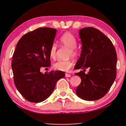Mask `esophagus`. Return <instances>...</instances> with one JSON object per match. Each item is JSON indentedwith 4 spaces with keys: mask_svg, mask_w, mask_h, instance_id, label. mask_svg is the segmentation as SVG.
Masks as SVG:
<instances>
[{
    "mask_svg": "<svg viewBox=\"0 0 126 126\" xmlns=\"http://www.w3.org/2000/svg\"><path fill=\"white\" fill-rule=\"evenodd\" d=\"M71 74H68V73H66L65 74V77H71Z\"/></svg>",
    "mask_w": 126,
    "mask_h": 126,
    "instance_id": "1",
    "label": "esophagus"
}]
</instances>
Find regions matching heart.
<instances>
[{"instance_id": "1", "label": "heart", "mask_w": 126, "mask_h": 126, "mask_svg": "<svg viewBox=\"0 0 126 126\" xmlns=\"http://www.w3.org/2000/svg\"><path fill=\"white\" fill-rule=\"evenodd\" d=\"M60 42L63 46L69 48V56L76 57L77 56L78 52L75 48L77 45L76 38L71 33L67 32L64 33L60 37ZM57 46L55 44H53L50 47L49 50V55L50 58H55L56 56ZM73 65V61H58L53 64V67L54 69L61 71H68Z\"/></svg>"}]
</instances>
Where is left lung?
Here are the masks:
<instances>
[{"instance_id":"obj_1","label":"left lung","mask_w":126,"mask_h":126,"mask_svg":"<svg viewBox=\"0 0 126 126\" xmlns=\"http://www.w3.org/2000/svg\"><path fill=\"white\" fill-rule=\"evenodd\" d=\"M79 36L82 51L74 69L83 71L75 74L81 78L76 94L85 101H96L105 95L116 79V49L109 38L94 28L79 29Z\"/></svg>"}]
</instances>
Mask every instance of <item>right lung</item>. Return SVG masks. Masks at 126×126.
<instances>
[{"instance_id": "add662e5", "label": "right lung", "mask_w": 126, "mask_h": 126, "mask_svg": "<svg viewBox=\"0 0 126 126\" xmlns=\"http://www.w3.org/2000/svg\"><path fill=\"white\" fill-rule=\"evenodd\" d=\"M57 30L39 28L25 34L16 46L12 63L15 86L24 98L39 103L50 96L63 71L41 73V67L50 65L49 50Z\"/></svg>"}]
</instances>
